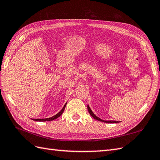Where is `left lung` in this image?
Wrapping results in <instances>:
<instances>
[{
    "label": "left lung",
    "mask_w": 160,
    "mask_h": 160,
    "mask_svg": "<svg viewBox=\"0 0 160 160\" xmlns=\"http://www.w3.org/2000/svg\"><path fill=\"white\" fill-rule=\"evenodd\" d=\"M87 108H88V111H89V113H90V115H91V116H92L94 119H96V120H99V121L103 122H106V123H117V122H116V121H113V120H110V121H105V120H101L100 118H98V117L96 116V115H95V114L93 113V111H91V109L90 107H89V106H87Z\"/></svg>",
    "instance_id": "1"
}]
</instances>
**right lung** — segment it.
I'll return each instance as SVG.
<instances>
[{
	"label": "right lung",
	"instance_id": "add662e5",
	"mask_svg": "<svg viewBox=\"0 0 160 160\" xmlns=\"http://www.w3.org/2000/svg\"><path fill=\"white\" fill-rule=\"evenodd\" d=\"M66 104H67V103H66L65 104H64V107L62 108V109L58 113H57L56 115H54V116H53V117H52V118H45V119H33V120H35V121H39V122H45V121H52V120H55V119H57L58 118H59V117L60 116V115L62 114L63 111H64V108H65ZM32 120H33V119H32Z\"/></svg>",
	"mask_w": 160,
	"mask_h": 160
}]
</instances>
